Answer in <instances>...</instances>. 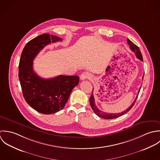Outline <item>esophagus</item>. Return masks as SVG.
Masks as SVG:
<instances>
[{
	"instance_id": "34e87169",
	"label": "esophagus",
	"mask_w": 160,
	"mask_h": 160,
	"mask_svg": "<svg viewBox=\"0 0 160 160\" xmlns=\"http://www.w3.org/2000/svg\"><path fill=\"white\" fill-rule=\"evenodd\" d=\"M92 77V75L90 73H88L87 72H84L80 75V80H84L85 79H90Z\"/></svg>"
}]
</instances>
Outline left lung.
Returning a JSON list of instances; mask_svg holds the SVG:
<instances>
[{
	"label": "left lung",
	"mask_w": 160,
	"mask_h": 160,
	"mask_svg": "<svg viewBox=\"0 0 160 160\" xmlns=\"http://www.w3.org/2000/svg\"><path fill=\"white\" fill-rule=\"evenodd\" d=\"M128 41V44L130 46V49L135 53L136 57L137 58V59H138L139 60L143 61V58H142V55L141 54V52L140 51V49L138 48V47L137 46H136L134 43H133L130 40H129L128 39H127ZM142 78L143 79V76L142 77ZM141 88V87H140ZM140 90L138 92V93H139L140 92ZM93 91H92V95L90 98V105H91V107L93 109V111H94V112L96 114V115L100 118H102L103 119H114V118H119L124 114H125L126 113H127L133 107V106L134 105L135 102V101L137 98V96L136 97V98L135 99L134 101L132 102V104L130 105V107H128V109L122 112H121V113H107V112H104L103 111H100L97 107H96V105H95V98H94V96H93Z\"/></svg>",
	"instance_id": "1"
}]
</instances>
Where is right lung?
Wrapping results in <instances>:
<instances>
[{
	"mask_svg": "<svg viewBox=\"0 0 160 160\" xmlns=\"http://www.w3.org/2000/svg\"><path fill=\"white\" fill-rule=\"evenodd\" d=\"M62 39L54 35L42 34L25 46L20 60L18 77L27 102L36 111L51 114L62 110L72 90L79 83L77 75H59L44 79L33 70V60L46 46Z\"/></svg>",
	"mask_w": 160,
	"mask_h": 160,
	"instance_id": "obj_1",
	"label": "right lung"
}]
</instances>
